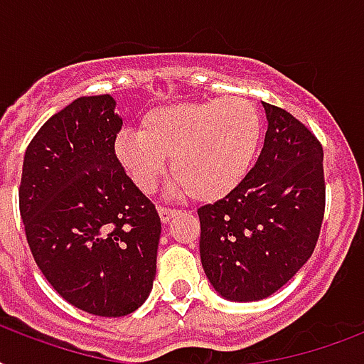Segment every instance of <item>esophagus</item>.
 Returning a JSON list of instances; mask_svg holds the SVG:
<instances>
[{
    "label": "esophagus",
    "mask_w": 364,
    "mask_h": 364,
    "mask_svg": "<svg viewBox=\"0 0 364 364\" xmlns=\"http://www.w3.org/2000/svg\"><path fill=\"white\" fill-rule=\"evenodd\" d=\"M177 211L176 210H170V208H164V205H160L159 208V215H160V221L162 223H168L171 217L176 215Z\"/></svg>",
    "instance_id": "34e87169"
}]
</instances>
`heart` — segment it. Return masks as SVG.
Returning <instances> with one entry per match:
<instances>
[{"label":"heart","instance_id":"heart-1","mask_svg":"<svg viewBox=\"0 0 364 364\" xmlns=\"http://www.w3.org/2000/svg\"><path fill=\"white\" fill-rule=\"evenodd\" d=\"M262 137V117L245 98L162 105L141 119V130L122 128L113 153L141 193H153L168 168L171 193L219 200L247 176Z\"/></svg>","mask_w":364,"mask_h":364}]
</instances>
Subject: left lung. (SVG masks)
Returning <instances> with one entry per match:
<instances>
[{
	"instance_id": "obj_1",
	"label": "left lung",
	"mask_w": 364,
	"mask_h": 364,
	"mask_svg": "<svg viewBox=\"0 0 364 364\" xmlns=\"http://www.w3.org/2000/svg\"><path fill=\"white\" fill-rule=\"evenodd\" d=\"M262 105L268 130L255 168L198 210L205 276L232 302L282 289L314 253L325 211L321 143L291 113Z\"/></svg>"
}]
</instances>
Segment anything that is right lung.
<instances>
[{
	"instance_id": "obj_1",
	"label": "right lung",
	"mask_w": 364,
	"mask_h": 364,
	"mask_svg": "<svg viewBox=\"0 0 364 364\" xmlns=\"http://www.w3.org/2000/svg\"><path fill=\"white\" fill-rule=\"evenodd\" d=\"M109 94L82 96L39 128L18 202L39 270L70 304L121 317L147 300L160 217L113 153L122 126Z\"/></svg>"
}]
</instances>
